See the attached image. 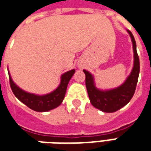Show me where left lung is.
<instances>
[{
  "mask_svg": "<svg viewBox=\"0 0 151 151\" xmlns=\"http://www.w3.org/2000/svg\"><path fill=\"white\" fill-rule=\"evenodd\" d=\"M133 43L134 63L129 76L125 82L119 87L108 91H101L95 86L94 77L91 73L83 70L86 74V86L87 89L89 98L95 108L104 112H114L123 108L133 98L136 90L137 83L140 72V63L137 52V45L131 31H128Z\"/></svg>",
  "mask_w": 151,
  "mask_h": 151,
  "instance_id": "obj_1",
  "label": "left lung"
}]
</instances>
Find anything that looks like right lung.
Returning a JSON list of instances; mask_svg holds the SVG:
<instances>
[{"label": "right lung", "instance_id": "1", "mask_svg": "<svg viewBox=\"0 0 151 151\" xmlns=\"http://www.w3.org/2000/svg\"><path fill=\"white\" fill-rule=\"evenodd\" d=\"M74 73L75 69H72L63 73L59 86L52 92L44 95H37L25 91L15 84L10 74H9V77L12 91L22 103L35 111H47L57 108L62 103L67 86Z\"/></svg>", "mask_w": 151, "mask_h": 151}]
</instances>
